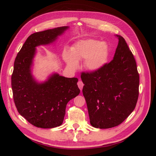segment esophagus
Returning <instances> with one entry per match:
<instances>
[{"mask_svg": "<svg viewBox=\"0 0 156 156\" xmlns=\"http://www.w3.org/2000/svg\"><path fill=\"white\" fill-rule=\"evenodd\" d=\"M77 85H78V87H79V89L81 90H82V89H83V86H84L83 83L81 81H80V80H79V81H78V83H77Z\"/></svg>", "mask_w": 156, "mask_h": 156, "instance_id": "obj_1", "label": "esophagus"}]
</instances>
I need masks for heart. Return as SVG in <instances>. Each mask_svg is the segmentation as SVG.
<instances>
[{
    "label": "heart",
    "mask_w": 156,
    "mask_h": 156,
    "mask_svg": "<svg viewBox=\"0 0 156 156\" xmlns=\"http://www.w3.org/2000/svg\"><path fill=\"white\" fill-rule=\"evenodd\" d=\"M108 56V46L105 43L92 39L79 40L71 49L66 51L63 58L72 69L78 67V60L84 59V66L91 72H97L104 66Z\"/></svg>",
    "instance_id": "b5f03b06"
}]
</instances>
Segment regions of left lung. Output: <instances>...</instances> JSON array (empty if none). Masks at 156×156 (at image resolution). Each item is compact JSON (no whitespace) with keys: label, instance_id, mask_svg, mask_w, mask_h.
Segmentation results:
<instances>
[{"label":"left lung","instance_id":"obj_1","mask_svg":"<svg viewBox=\"0 0 156 156\" xmlns=\"http://www.w3.org/2000/svg\"><path fill=\"white\" fill-rule=\"evenodd\" d=\"M111 62L97 72L82 73L83 94L90 124L108 129L123 122L133 111L139 97V75L134 56L124 38Z\"/></svg>","mask_w":156,"mask_h":156}]
</instances>
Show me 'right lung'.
Listing matches in <instances>:
<instances>
[{
  "mask_svg": "<svg viewBox=\"0 0 156 156\" xmlns=\"http://www.w3.org/2000/svg\"><path fill=\"white\" fill-rule=\"evenodd\" d=\"M68 28L57 27L31 34L14 62L12 75L14 103L19 113L37 127L60 126L63 123L67 103L80 93L77 78H67L55 73L39 83L32 74L36 47L53 43Z\"/></svg>",
  "mask_w": 156,
  "mask_h": 156,
  "instance_id": "right-lung-1",
  "label": "right lung"
}]
</instances>
